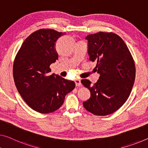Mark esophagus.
Instances as JSON below:
<instances>
[{
  "label": "esophagus",
  "instance_id": "1",
  "mask_svg": "<svg viewBox=\"0 0 148 148\" xmlns=\"http://www.w3.org/2000/svg\"><path fill=\"white\" fill-rule=\"evenodd\" d=\"M75 85L77 87H81V86H82L80 79H75Z\"/></svg>",
  "mask_w": 148,
  "mask_h": 148
}]
</instances>
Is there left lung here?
<instances>
[{"label":"left lung","instance_id":"1","mask_svg":"<svg viewBox=\"0 0 148 148\" xmlns=\"http://www.w3.org/2000/svg\"><path fill=\"white\" fill-rule=\"evenodd\" d=\"M85 39L89 60L97 62L100 77L94 85L88 79L81 81L90 92V99L83 104L95 115L110 114L119 110L130 95L136 76L134 61L123 40L116 34L100 32Z\"/></svg>","mask_w":148,"mask_h":148}]
</instances>
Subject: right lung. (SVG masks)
<instances>
[{"mask_svg":"<svg viewBox=\"0 0 148 148\" xmlns=\"http://www.w3.org/2000/svg\"><path fill=\"white\" fill-rule=\"evenodd\" d=\"M65 33L41 29L24 40L16 56L13 76L18 91L26 104L40 113L60 108L75 83L58 75L49 74V66L58 60L56 41Z\"/></svg>","mask_w":148,"mask_h":148,"instance_id":"1","label":"right lung"}]
</instances>
